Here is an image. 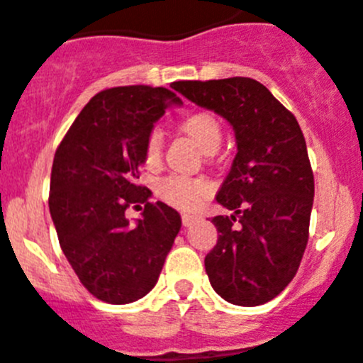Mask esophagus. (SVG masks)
I'll return each mask as SVG.
<instances>
[{"label": "esophagus", "mask_w": 363, "mask_h": 363, "mask_svg": "<svg viewBox=\"0 0 363 363\" xmlns=\"http://www.w3.org/2000/svg\"><path fill=\"white\" fill-rule=\"evenodd\" d=\"M196 220H199V216H195V214H182V225L184 227H191Z\"/></svg>", "instance_id": "obj_1"}]
</instances>
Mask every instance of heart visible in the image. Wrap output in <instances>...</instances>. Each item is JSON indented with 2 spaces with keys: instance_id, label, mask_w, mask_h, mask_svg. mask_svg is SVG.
<instances>
[{
  "instance_id": "heart-1",
  "label": "heart",
  "mask_w": 363,
  "mask_h": 363,
  "mask_svg": "<svg viewBox=\"0 0 363 363\" xmlns=\"http://www.w3.org/2000/svg\"><path fill=\"white\" fill-rule=\"evenodd\" d=\"M181 129L191 136L203 152L211 154L221 143V125L214 115L207 111H196L182 121ZM163 154V133L161 129L152 128L143 143V161L147 167H156ZM156 195L168 206L177 209L191 211L213 191V184L202 177H186V175L170 174L161 177L154 186Z\"/></svg>"
}]
</instances>
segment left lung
Instances as JSON below:
<instances>
[{
	"label": "left lung",
	"mask_w": 363,
	"mask_h": 363,
	"mask_svg": "<svg viewBox=\"0 0 363 363\" xmlns=\"http://www.w3.org/2000/svg\"><path fill=\"white\" fill-rule=\"evenodd\" d=\"M172 88L227 118L238 142L216 196L234 214L211 220L218 228L206 255L211 286L228 303H266L294 279L308 242L314 174L300 124L252 77L177 81Z\"/></svg>",
	"instance_id": "1"
}]
</instances>
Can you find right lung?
Listing matches in <instances>:
<instances>
[{"label":"right lung","instance_id":"1","mask_svg":"<svg viewBox=\"0 0 363 363\" xmlns=\"http://www.w3.org/2000/svg\"><path fill=\"white\" fill-rule=\"evenodd\" d=\"M177 103L163 86L108 88L81 110L55 152L49 211L60 246L84 289L106 303L145 296L181 230L177 211L149 202L150 189L138 184L147 135ZM131 205L144 211L136 225L125 218Z\"/></svg>","mask_w":363,"mask_h":363}]
</instances>
